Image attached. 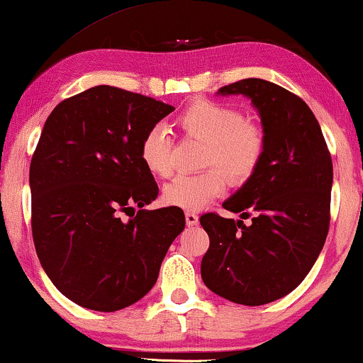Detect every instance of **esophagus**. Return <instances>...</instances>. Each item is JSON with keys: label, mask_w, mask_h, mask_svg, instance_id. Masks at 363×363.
<instances>
[{"label": "esophagus", "mask_w": 363, "mask_h": 363, "mask_svg": "<svg viewBox=\"0 0 363 363\" xmlns=\"http://www.w3.org/2000/svg\"><path fill=\"white\" fill-rule=\"evenodd\" d=\"M185 220H186V225L188 226H196L198 225V215L196 213H193V211H186L185 213Z\"/></svg>", "instance_id": "34e87169"}]
</instances>
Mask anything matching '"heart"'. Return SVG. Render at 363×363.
<instances>
[{
    "instance_id": "1",
    "label": "heart",
    "mask_w": 363,
    "mask_h": 363,
    "mask_svg": "<svg viewBox=\"0 0 363 363\" xmlns=\"http://www.w3.org/2000/svg\"><path fill=\"white\" fill-rule=\"evenodd\" d=\"M177 125L183 133L206 143L203 167H215L198 175H178L163 188V201L183 210H201L225 191L226 178L245 183L255 175L266 152L264 133L255 123L245 122L236 108L211 101L193 102ZM172 143L168 132L155 125L143 135L140 158L157 177L172 173ZM218 170L216 171V168ZM223 172L221 174L219 170Z\"/></svg>"
}]
</instances>
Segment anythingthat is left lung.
Instances as JSON below:
<instances>
[{
    "label": "left lung",
    "mask_w": 363,
    "mask_h": 363,
    "mask_svg": "<svg viewBox=\"0 0 363 363\" xmlns=\"http://www.w3.org/2000/svg\"><path fill=\"white\" fill-rule=\"evenodd\" d=\"M218 96H245L259 113L264 157L250 180L223 203L241 220L206 213L210 236L201 279L242 306L277 301L304 281L324 247L330 221L332 158L309 106L264 79H242ZM252 225H242L250 213Z\"/></svg>",
    "instance_id": "8db88e82"
}]
</instances>
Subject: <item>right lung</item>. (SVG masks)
Segmentation results:
<instances>
[{
  "mask_svg": "<svg viewBox=\"0 0 363 363\" xmlns=\"http://www.w3.org/2000/svg\"><path fill=\"white\" fill-rule=\"evenodd\" d=\"M173 111L96 86L62 101L44 123L29 167L34 246L57 291L86 309L113 312L140 301L185 228L178 206L142 210L158 186L140 142Z\"/></svg>",
  "mask_w": 363,
  "mask_h": 363,
  "instance_id": "right-lung-1",
  "label": "right lung"
}]
</instances>
